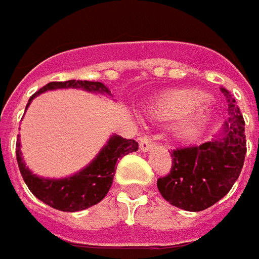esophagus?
<instances>
[{
    "label": "esophagus",
    "instance_id": "1",
    "mask_svg": "<svg viewBox=\"0 0 259 259\" xmlns=\"http://www.w3.org/2000/svg\"><path fill=\"white\" fill-rule=\"evenodd\" d=\"M139 143H141V151L143 152H148L149 149H151L152 146H153V141H152V138L151 136H146V135H145V136H142Z\"/></svg>",
    "mask_w": 259,
    "mask_h": 259
}]
</instances>
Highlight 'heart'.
<instances>
[{"instance_id": "b5f03b06", "label": "heart", "mask_w": 259, "mask_h": 259, "mask_svg": "<svg viewBox=\"0 0 259 259\" xmlns=\"http://www.w3.org/2000/svg\"><path fill=\"white\" fill-rule=\"evenodd\" d=\"M206 100V96L200 91H193V90H180V91H172L169 94L162 97L152 106V113L158 117L162 118H175L187 116L191 111L193 113L181 123L180 126V133L186 138L194 136L198 130L201 129L206 114L201 110L194 111L203 101Z\"/></svg>"}]
</instances>
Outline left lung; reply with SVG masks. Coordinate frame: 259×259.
Listing matches in <instances>:
<instances>
[{"instance_id":"1","label":"left lung","mask_w":259,"mask_h":259,"mask_svg":"<svg viewBox=\"0 0 259 259\" xmlns=\"http://www.w3.org/2000/svg\"><path fill=\"white\" fill-rule=\"evenodd\" d=\"M220 91L229 113L222 138L174 149L169 172L156 181L161 196L187 211H201L218 203L231 191L243 166L245 120L231 93L223 87Z\"/></svg>"}]
</instances>
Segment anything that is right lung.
<instances>
[{"mask_svg": "<svg viewBox=\"0 0 259 259\" xmlns=\"http://www.w3.org/2000/svg\"><path fill=\"white\" fill-rule=\"evenodd\" d=\"M69 87L110 94V90L101 82L76 81V79L59 81V82L53 81L45 85L43 88H40L36 94L30 97L27 106L40 93H45L48 90H55V88H69ZM138 148H139L138 142L133 139L113 136L98 153V156L85 169L63 180H45L37 175L31 174L23 162L18 139L16 143V155H17V163L21 177L26 186L28 187V190L34 196L56 210L79 211V210H84L100 203L106 197L110 187L113 184V177H114L117 161L130 152H136Z\"/></svg>", "mask_w": 259, "mask_h": 259, "instance_id": "right-lung-1", "label": "right lung"}]
</instances>
